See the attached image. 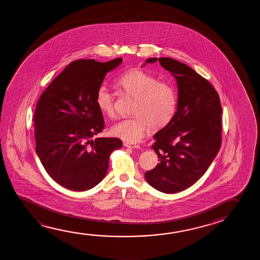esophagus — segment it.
Instances as JSON below:
<instances>
[{
	"mask_svg": "<svg viewBox=\"0 0 260 260\" xmlns=\"http://www.w3.org/2000/svg\"><path fill=\"white\" fill-rule=\"evenodd\" d=\"M124 146L129 147V148H133V149H140V145H137V144H130V143H124L123 144Z\"/></svg>",
	"mask_w": 260,
	"mask_h": 260,
	"instance_id": "1",
	"label": "esophagus"
}]
</instances>
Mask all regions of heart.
I'll list each match as a JSON object with an SVG mask.
<instances>
[{
  "instance_id": "1",
  "label": "heart",
  "mask_w": 260,
  "mask_h": 260,
  "mask_svg": "<svg viewBox=\"0 0 260 260\" xmlns=\"http://www.w3.org/2000/svg\"><path fill=\"white\" fill-rule=\"evenodd\" d=\"M122 92L135 98L133 114L112 126V134L123 141H140L150 126L161 129L174 117L177 106V95L170 84L160 82L144 71L134 69L123 73L115 80ZM95 103L99 110L109 117L115 115V96L106 84L97 89Z\"/></svg>"
}]
</instances>
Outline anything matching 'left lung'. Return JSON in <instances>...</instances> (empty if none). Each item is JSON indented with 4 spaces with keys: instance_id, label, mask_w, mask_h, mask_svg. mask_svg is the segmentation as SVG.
Segmentation results:
<instances>
[{
    "instance_id": "left-lung-1",
    "label": "left lung",
    "mask_w": 260,
    "mask_h": 260,
    "mask_svg": "<svg viewBox=\"0 0 260 260\" xmlns=\"http://www.w3.org/2000/svg\"><path fill=\"white\" fill-rule=\"evenodd\" d=\"M156 61L176 80L178 99L174 117L154 134L152 148L160 163L145 177L155 189L172 194L194 185L216 157L222 106L211 84L191 67L169 57L149 58L145 64Z\"/></svg>"
}]
</instances>
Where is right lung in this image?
Listing matches in <instances>:
<instances>
[{
	"label": "right lung",
	"mask_w": 260,
	"mask_h": 260,
	"mask_svg": "<svg viewBox=\"0 0 260 260\" xmlns=\"http://www.w3.org/2000/svg\"><path fill=\"white\" fill-rule=\"evenodd\" d=\"M77 60L45 89L34 115L36 154L57 184L73 191L94 187L106 176L119 138L92 137L105 127L95 95L106 75L122 62Z\"/></svg>",
	"instance_id": "1"
}]
</instances>
